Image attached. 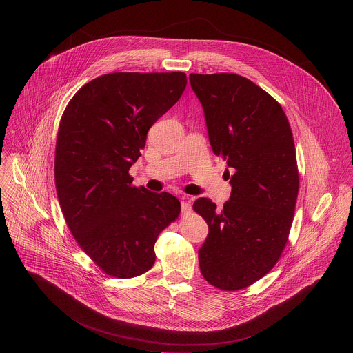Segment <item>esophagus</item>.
<instances>
[{
	"label": "esophagus",
	"instance_id": "34e87169",
	"mask_svg": "<svg viewBox=\"0 0 353 353\" xmlns=\"http://www.w3.org/2000/svg\"><path fill=\"white\" fill-rule=\"evenodd\" d=\"M181 210L183 214H188L190 210H192V206L190 203L186 201V197H182V201H181Z\"/></svg>",
	"mask_w": 353,
	"mask_h": 353
}]
</instances>
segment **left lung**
<instances>
[{
    "label": "left lung",
    "instance_id": "1",
    "mask_svg": "<svg viewBox=\"0 0 353 353\" xmlns=\"http://www.w3.org/2000/svg\"><path fill=\"white\" fill-rule=\"evenodd\" d=\"M201 101L212 151L227 160L231 197L221 210L201 197L193 209L209 234L199 250L203 279L238 291L263 277L288 241L299 190L292 130L281 105L234 73L189 76Z\"/></svg>",
    "mask_w": 353,
    "mask_h": 353
}]
</instances>
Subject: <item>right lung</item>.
Returning a JSON list of instances; mask_svg holds the SVG:
<instances>
[{
  "instance_id": "add662e5",
  "label": "right lung",
  "mask_w": 353,
  "mask_h": 353,
  "mask_svg": "<svg viewBox=\"0 0 353 353\" xmlns=\"http://www.w3.org/2000/svg\"><path fill=\"white\" fill-rule=\"evenodd\" d=\"M183 72L108 73L81 87L61 118L54 176L66 224L110 276L130 279L154 263L159 234L181 212L170 193L132 185L152 125L182 97Z\"/></svg>"
}]
</instances>
